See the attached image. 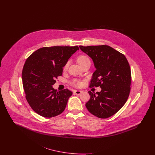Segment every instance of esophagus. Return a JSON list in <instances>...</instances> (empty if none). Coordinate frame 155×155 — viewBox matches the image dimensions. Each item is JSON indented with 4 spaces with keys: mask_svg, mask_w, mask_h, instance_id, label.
Returning <instances> with one entry per match:
<instances>
[{
    "mask_svg": "<svg viewBox=\"0 0 155 155\" xmlns=\"http://www.w3.org/2000/svg\"><path fill=\"white\" fill-rule=\"evenodd\" d=\"M81 92H82V91H79V90H75V91H74V94H75V95H80Z\"/></svg>",
    "mask_w": 155,
    "mask_h": 155,
    "instance_id": "1",
    "label": "esophagus"
}]
</instances>
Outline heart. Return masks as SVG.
Wrapping results in <instances>:
<instances>
[{
	"instance_id": "heart-1",
	"label": "heart",
	"mask_w": 155,
	"mask_h": 155,
	"mask_svg": "<svg viewBox=\"0 0 155 155\" xmlns=\"http://www.w3.org/2000/svg\"><path fill=\"white\" fill-rule=\"evenodd\" d=\"M77 61L78 63L82 67L84 65H85V64H87V63H91L90 59H89L88 57L86 55H80V56L78 57L77 58ZM69 64V62H67L66 64H65V66L64 67V70H66L68 68ZM72 84L75 86V87H80L81 85V82L79 81L77 79H74L72 82H71Z\"/></svg>"
}]
</instances>
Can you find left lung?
<instances>
[{
  "mask_svg": "<svg viewBox=\"0 0 155 155\" xmlns=\"http://www.w3.org/2000/svg\"><path fill=\"white\" fill-rule=\"evenodd\" d=\"M93 60L96 71L89 87L101 88L96 94L89 91L90 99L85 106L93 115L110 117L125 104L130 93L131 72L125 56L108 45L80 46Z\"/></svg>",
  "mask_w": 155,
  "mask_h": 155,
  "instance_id": "obj_1",
  "label": "left lung"
}]
</instances>
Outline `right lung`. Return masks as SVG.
<instances>
[{
  "mask_svg": "<svg viewBox=\"0 0 155 155\" xmlns=\"http://www.w3.org/2000/svg\"><path fill=\"white\" fill-rule=\"evenodd\" d=\"M79 50L75 46L43 47L27 59L22 71V85L31 107L40 116L50 118L60 114L73 92L52 87L63 73L71 55Z\"/></svg>",
  "mask_w": 155,
  "mask_h": 155,
  "instance_id": "1",
  "label": "right lung"
}]
</instances>
